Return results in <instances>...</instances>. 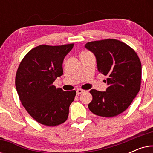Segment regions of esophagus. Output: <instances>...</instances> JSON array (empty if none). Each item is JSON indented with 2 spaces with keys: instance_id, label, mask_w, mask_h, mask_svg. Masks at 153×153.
Returning <instances> with one entry per match:
<instances>
[{
  "instance_id": "obj_1",
  "label": "esophagus",
  "mask_w": 153,
  "mask_h": 153,
  "mask_svg": "<svg viewBox=\"0 0 153 153\" xmlns=\"http://www.w3.org/2000/svg\"><path fill=\"white\" fill-rule=\"evenodd\" d=\"M83 92H84V91H83V90H81V89H78V90H77V91H76V95H80V94L83 93Z\"/></svg>"
}]
</instances>
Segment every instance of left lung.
Instances as JSON below:
<instances>
[{
    "instance_id": "1",
    "label": "left lung",
    "mask_w": 153,
    "mask_h": 153,
    "mask_svg": "<svg viewBox=\"0 0 153 153\" xmlns=\"http://www.w3.org/2000/svg\"><path fill=\"white\" fill-rule=\"evenodd\" d=\"M85 47L95 55L99 72L108 77L106 91H90L93 100L89 109L99 116H118L129 107L140 90L139 56L130 47L115 39L90 42Z\"/></svg>"
}]
</instances>
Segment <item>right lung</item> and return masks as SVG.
Returning <instances> with one entry per match:
<instances>
[{"mask_svg":"<svg viewBox=\"0 0 153 153\" xmlns=\"http://www.w3.org/2000/svg\"><path fill=\"white\" fill-rule=\"evenodd\" d=\"M74 44L39 45L28 52L19 66L15 85L22 105L33 119L47 126L65 122L76 91L56 88L53 83L63 74L62 62Z\"/></svg>","mask_w":153,"mask_h":153,"instance_id":"1","label":"right lung"}]
</instances>
